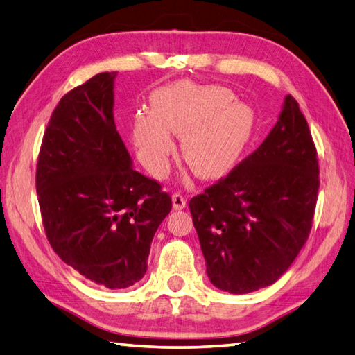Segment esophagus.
<instances>
[{
	"label": "esophagus",
	"mask_w": 355,
	"mask_h": 355,
	"mask_svg": "<svg viewBox=\"0 0 355 355\" xmlns=\"http://www.w3.org/2000/svg\"><path fill=\"white\" fill-rule=\"evenodd\" d=\"M171 200H173V208H175L176 211H178V209H184L187 207V199L182 196V194L175 193V194H173Z\"/></svg>",
	"instance_id": "obj_1"
}]
</instances>
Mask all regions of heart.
I'll list each match as a JSON object with an SVG mask.
<instances>
[{
  "mask_svg": "<svg viewBox=\"0 0 355 355\" xmlns=\"http://www.w3.org/2000/svg\"><path fill=\"white\" fill-rule=\"evenodd\" d=\"M256 113L222 85L178 81L151 95V113L137 112L133 137L144 165L161 173L175 150L171 135L182 137L188 167L202 179H218L234 168L251 141Z\"/></svg>",
  "mask_w": 355,
  "mask_h": 355,
  "instance_id": "b5f03b06",
  "label": "heart"
}]
</instances>
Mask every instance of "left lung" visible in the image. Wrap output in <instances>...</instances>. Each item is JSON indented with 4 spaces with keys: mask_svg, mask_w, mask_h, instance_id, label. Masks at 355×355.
<instances>
[{
    "mask_svg": "<svg viewBox=\"0 0 355 355\" xmlns=\"http://www.w3.org/2000/svg\"><path fill=\"white\" fill-rule=\"evenodd\" d=\"M317 191L313 137L297 101L286 95L254 153L190 200L209 282L231 294L277 282L309 236Z\"/></svg>",
    "mask_w": 355,
    "mask_h": 355,
    "instance_id": "obj_1",
    "label": "left lung"
}]
</instances>
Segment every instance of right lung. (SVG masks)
<instances>
[{
  "mask_svg": "<svg viewBox=\"0 0 355 355\" xmlns=\"http://www.w3.org/2000/svg\"><path fill=\"white\" fill-rule=\"evenodd\" d=\"M116 75H95L60 101L36 168L52 248L81 276L110 289L144 277L151 241L171 211L161 185L133 168L114 125Z\"/></svg>",
  "mask_w": 355,
  "mask_h": 355,
  "instance_id": "add662e5",
  "label": "right lung"
}]
</instances>
